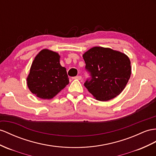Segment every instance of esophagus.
Listing matches in <instances>:
<instances>
[{"label":"esophagus","instance_id":"34e87169","mask_svg":"<svg viewBox=\"0 0 156 156\" xmlns=\"http://www.w3.org/2000/svg\"><path fill=\"white\" fill-rule=\"evenodd\" d=\"M73 79H77V80H81L82 76H74L73 78Z\"/></svg>","mask_w":156,"mask_h":156}]
</instances>
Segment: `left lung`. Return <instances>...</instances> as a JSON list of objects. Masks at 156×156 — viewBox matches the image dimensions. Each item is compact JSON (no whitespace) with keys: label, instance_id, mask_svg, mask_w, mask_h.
Returning <instances> with one entry per match:
<instances>
[{"label":"left lung","instance_id":"8db88e82","mask_svg":"<svg viewBox=\"0 0 156 156\" xmlns=\"http://www.w3.org/2000/svg\"><path fill=\"white\" fill-rule=\"evenodd\" d=\"M90 78L84 86L99 101H106L122 92L131 74L129 58L110 48L94 47L83 55Z\"/></svg>","mask_w":156,"mask_h":156}]
</instances>
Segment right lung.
<instances>
[{
    "instance_id": "right-lung-1",
    "label": "right lung",
    "mask_w": 156,
    "mask_h": 156,
    "mask_svg": "<svg viewBox=\"0 0 156 156\" xmlns=\"http://www.w3.org/2000/svg\"><path fill=\"white\" fill-rule=\"evenodd\" d=\"M66 70L60 64V56L49 49H43L35 57L27 84L37 97L49 99L69 84Z\"/></svg>"
}]
</instances>
